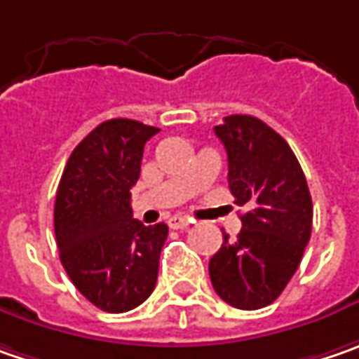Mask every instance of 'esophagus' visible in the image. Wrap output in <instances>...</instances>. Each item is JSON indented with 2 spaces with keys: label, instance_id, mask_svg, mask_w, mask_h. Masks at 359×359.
I'll list each match as a JSON object with an SVG mask.
<instances>
[{
  "label": "esophagus",
  "instance_id": "esophagus-1",
  "mask_svg": "<svg viewBox=\"0 0 359 359\" xmlns=\"http://www.w3.org/2000/svg\"><path fill=\"white\" fill-rule=\"evenodd\" d=\"M189 225H191V221H189L187 217H179V215H177V217H170V219H168V226H170V229H184V226Z\"/></svg>",
  "mask_w": 359,
  "mask_h": 359
}]
</instances>
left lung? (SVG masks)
Here are the masks:
<instances>
[{
	"label": "left lung",
	"mask_w": 359,
	"mask_h": 359,
	"mask_svg": "<svg viewBox=\"0 0 359 359\" xmlns=\"http://www.w3.org/2000/svg\"><path fill=\"white\" fill-rule=\"evenodd\" d=\"M229 161V189L239 207L235 241L223 233L210 257V283L237 309L273 304L297 271L311 237L313 205L304 170L289 144L263 120L226 116L215 126Z\"/></svg>",
	"instance_id": "8db88e82"
}]
</instances>
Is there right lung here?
Wrapping results in <instances>:
<instances>
[{
  "mask_svg": "<svg viewBox=\"0 0 359 359\" xmlns=\"http://www.w3.org/2000/svg\"><path fill=\"white\" fill-rule=\"evenodd\" d=\"M156 133L128 118L102 122L74 149L55 193L60 261L76 289L108 313L138 307L156 285L168 226L142 225L130 207L144 144Z\"/></svg>",
  "mask_w": 359,
  "mask_h": 359,
  "instance_id": "obj_1",
  "label": "right lung"
}]
</instances>
